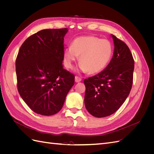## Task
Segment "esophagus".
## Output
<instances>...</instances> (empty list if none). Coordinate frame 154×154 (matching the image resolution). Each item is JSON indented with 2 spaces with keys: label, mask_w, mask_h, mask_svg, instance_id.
<instances>
[{
  "label": "esophagus",
  "mask_w": 154,
  "mask_h": 154,
  "mask_svg": "<svg viewBox=\"0 0 154 154\" xmlns=\"http://www.w3.org/2000/svg\"><path fill=\"white\" fill-rule=\"evenodd\" d=\"M82 81V78H80V77H79V76H75V82H81Z\"/></svg>",
  "instance_id": "1"
}]
</instances>
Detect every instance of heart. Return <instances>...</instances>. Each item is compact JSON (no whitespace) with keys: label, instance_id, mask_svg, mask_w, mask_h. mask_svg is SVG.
<instances>
[{"label":"heart","instance_id":"b5f03b06","mask_svg":"<svg viewBox=\"0 0 154 154\" xmlns=\"http://www.w3.org/2000/svg\"><path fill=\"white\" fill-rule=\"evenodd\" d=\"M112 45L109 40L94 36H80L74 40L71 47L64 51V62L72 69L80 57V68L89 74L98 73L106 67L112 55Z\"/></svg>","mask_w":154,"mask_h":154}]
</instances>
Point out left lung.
Returning <instances> with one entry per match:
<instances>
[{"label": "left lung", "instance_id": "left-lung-1", "mask_svg": "<svg viewBox=\"0 0 154 154\" xmlns=\"http://www.w3.org/2000/svg\"><path fill=\"white\" fill-rule=\"evenodd\" d=\"M113 57L99 74L84 80L85 105L91 115L104 118L114 114L127 99L133 83L134 60L124 42L112 35Z\"/></svg>", "mask_w": 154, "mask_h": 154}]
</instances>
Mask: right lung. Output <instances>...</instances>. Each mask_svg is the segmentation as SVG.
Wrapping results in <instances>:
<instances>
[{
  "label": "right lung",
  "instance_id": "obj_1",
  "mask_svg": "<svg viewBox=\"0 0 154 154\" xmlns=\"http://www.w3.org/2000/svg\"><path fill=\"white\" fill-rule=\"evenodd\" d=\"M67 28L43 29L28 37L16 58L17 88L35 113L51 116L62 109L74 83L62 66Z\"/></svg>",
  "mask_w": 154,
  "mask_h": 154
}]
</instances>
